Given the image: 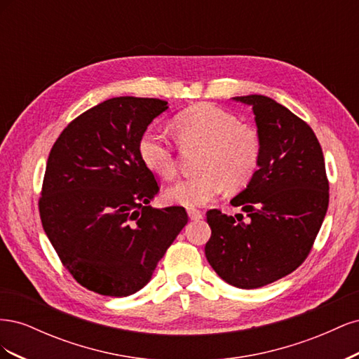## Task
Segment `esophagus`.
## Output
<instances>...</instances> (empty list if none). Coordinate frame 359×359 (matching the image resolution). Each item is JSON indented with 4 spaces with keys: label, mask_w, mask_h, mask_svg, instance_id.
I'll return each instance as SVG.
<instances>
[{
    "label": "esophagus",
    "mask_w": 359,
    "mask_h": 359,
    "mask_svg": "<svg viewBox=\"0 0 359 359\" xmlns=\"http://www.w3.org/2000/svg\"><path fill=\"white\" fill-rule=\"evenodd\" d=\"M187 212H189V217H190L191 220H201V219H203V212L199 211V210H189Z\"/></svg>",
    "instance_id": "1"
}]
</instances>
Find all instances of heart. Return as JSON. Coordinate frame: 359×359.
Returning a JSON list of instances; mask_svg holds the SVG:
<instances>
[{"label": "heart", "mask_w": 359, "mask_h": 359, "mask_svg": "<svg viewBox=\"0 0 359 359\" xmlns=\"http://www.w3.org/2000/svg\"><path fill=\"white\" fill-rule=\"evenodd\" d=\"M177 142L187 147H203L201 175L181 178L165 191L169 203L198 208L229 189H241L250 182L259 166L262 142L259 132L222 107L201 103L187 107L173 118ZM137 153L148 170L169 180L177 172L175 147L156 130L140 136Z\"/></svg>", "instance_id": "heart-1"}]
</instances>
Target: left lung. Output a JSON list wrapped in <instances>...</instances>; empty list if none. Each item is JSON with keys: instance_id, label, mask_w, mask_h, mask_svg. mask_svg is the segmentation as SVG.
I'll return each mask as SVG.
<instances>
[{"instance_id": "left-lung-1", "label": "left lung", "mask_w": 359, "mask_h": 359, "mask_svg": "<svg viewBox=\"0 0 359 359\" xmlns=\"http://www.w3.org/2000/svg\"><path fill=\"white\" fill-rule=\"evenodd\" d=\"M250 104L262 142L259 169L236 198L243 214L210 210L205 256L226 283L256 289L293 273L310 255L330 203V182L311 127L265 95L233 97Z\"/></svg>"}]
</instances>
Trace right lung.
Masks as SVG:
<instances>
[{
	"label": "right lung",
	"mask_w": 359,
	"mask_h": 359,
	"mask_svg": "<svg viewBox=\"0 0 359 359\" xmlns=\"http://www.w3.org/2000/svg\"><path fill=\"white\" fill-rule=\"evenodd\" d=\"M168 102L114 97L85 111L53 144L39 211L43 229L79 285L127 297L151 280L189 215L153 208L160 191L137 153L149 123Z\"/></svg>",
	"instance_id": "add662e5"
}]
</instances>
